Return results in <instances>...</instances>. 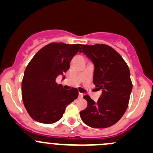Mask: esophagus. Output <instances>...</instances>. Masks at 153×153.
<instances>
[{
	"label": "esophagus",
	"instance_id": "34e87169",
	"mask_svg": "<svg viewBox=\"0 0 153 153\" xmlns=\"http://www.w3.org/2000/svg\"><path fill=\"white\" fill-rule=\"evenodd\" d=\"M78 97H79L80 99L83 98V94H81V93H79V94H78Z\"/></svg>",
	"mask_w": 153,
	"mask_h": 153
}]
</instances>
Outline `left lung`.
Instances as JSON below:
<instances>
[{"mask_svg": "<svg viewBox=\"0 0 153 153\" xmlns=\"http://www.w3.org/2000/svg\"><path fill=\"white\" fill-rule=\"evenodd\" d=\"M80 52L94 64L93 83L102 91L97 102L88 95L83 96L88 105L80 112V117L92 128L111 126L121 118L128 105L132 82L128 65L115 49L105 44L83 45Z\"/></svg>", "mask_w": 153, "mask_h": 153, "instance_id": "obj_1", "label": "left lung"}]
</instances>
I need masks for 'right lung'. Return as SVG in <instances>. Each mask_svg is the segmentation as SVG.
Instances as JSON below:
<instances>
[{"label":"right lung","instance_id":"right-lung-1","mask_svg":"<svg viewBox=\"0 0 153 153\" xmlns=\"http://www.w3.org/2000/svg\"><path fill=\"white\" fill-rule=\"evenodd\" d=\"M81 46L51 43L30 60L22 81V97L33 120L42 123H55L62 118L67 106L78 98L77 88L65 90L56 79L69 70L70 61Z\"/></svg>","mask_w":153,"mask_h":153}]
</instances>
